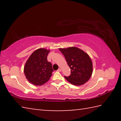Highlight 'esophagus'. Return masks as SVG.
Returning <instances> with one entry per match:
<instances>
[{"mask_svg":"<svg viewBox=\"0 0 121 121\" xmlns=\"http://www.w3.org/2000/svg\"><path fill=\"white\" fill-rule=\"evenodd\" d=\"M57 71H58V72H61V69H60V68H59V69H58V70H57Z\"/></svg>","mask_w":121,"mask_h":121,"instance_id":"1","label":"esophagus"}]
</instances>
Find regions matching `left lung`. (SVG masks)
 <instances>
[{
	"label": "left lung",
	"instance_id": "left-lung-1",
	"mask_svg": "<svg viewBox=\"0 0 121 121\" xmlns=\"http://www.w3.org/2000/svg\"><path fill=\"white\" fill-rule=\"evenodd\" d=\"M63 53L71 69V75L65 78L75 86L84 85L88 82L93 72L92 62L89 56L76 47L59 48Z\"/></svg>",
	"mask_w": 121,
	"mask_h": 121
}]
</instances>
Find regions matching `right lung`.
I'll return each mask as SVG.
<instances>
[{"label":"right lung","instance_id":"right-lung-1","mask_svg":"<svg viewBox=\"0 0 121 121\" xmlns=\"http://www.w3.org/2000/svg\"><path fill=\"white\" fill-rule=\"evenodd\" d=\"M50 50L40 48L33 52L24 66V73L30 83L41 86L47 82L53 71L52 65L47 61Z\"/></svg>","mask_w":121,"mask_h":121}]
</instances>
